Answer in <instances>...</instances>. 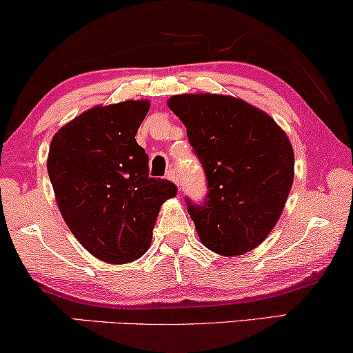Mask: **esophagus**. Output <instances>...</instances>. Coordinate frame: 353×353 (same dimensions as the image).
<instances>
[{
  "mask_svg": "<svg viewBox=\"0 0 353 353\" xmlns=\"http://www.w3.org/2000/svg\"><path fill=\"white\" fill-rule=\"evenodd\" d=\"M167 178H168V180L170 181H173V183H175L176 186H178V188H180V183H178V175H176V172H175V170H168V173H167Z\"/></svg>",
  "mask_w": 353,
  "mask_h": 353,
  "instance_id": "34e87169",
  "label": "esophagus"
}]
</instances>
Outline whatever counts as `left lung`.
<instances>
[{
    "mask_svg": "<svg viewBox=\"0 0 353 353\" xmlns=\"http://www.w3.org/2000/svg\"><path fill=\"white\" fill-rule=\"evenodd\" d=\"M167 104L185 124L208 178L203 206L186 199L203 245L225 256L259 247L293 185L294 154L285 130L236 97L176 94Z\"/></svg>",
    "mask_w": 353,
    "mask_h": 353,
    "instance_id": "left-lung-1",
    "label": "left lung"
}]
</instances>
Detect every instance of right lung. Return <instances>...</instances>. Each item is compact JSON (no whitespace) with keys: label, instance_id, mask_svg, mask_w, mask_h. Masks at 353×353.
Returning <instances> with one entry per match:
<instances>
[{"label":"right lung","instance_id":"right-lung-1","mask_svg":"<svg viewBox=\"0 0 353 353\" xmlns=\"http://www.w3.org/2000/svg\"><path fill=\"white\" fill-rule=\"evenodd\" d=\"M149 99L81 112L52 137L49 172L60 214L77 241L106 263H129L149 250L160 208L176 194L149 176L136 134Z\"/></svg>","mask_w":353,"mask_h":353}]
</instances>
